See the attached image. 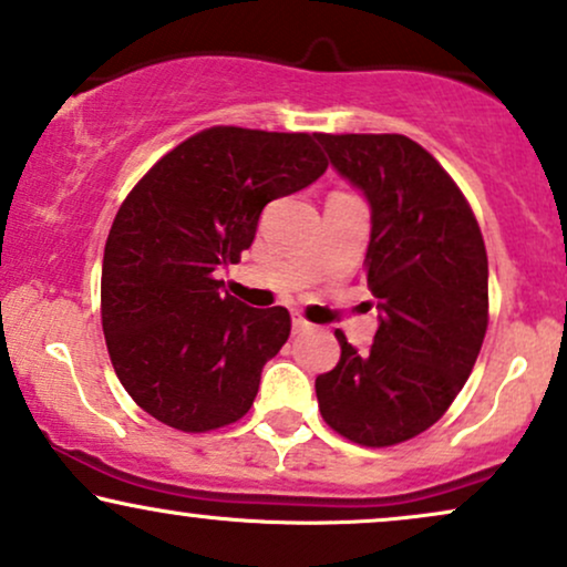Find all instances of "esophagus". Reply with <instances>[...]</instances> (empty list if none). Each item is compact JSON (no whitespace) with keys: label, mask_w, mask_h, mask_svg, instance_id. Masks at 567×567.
<instances>
[{"label":"esophagus","mask_w":567,"mask_h":567,"mask_svg":"<svg viewBox=\"0 0 567 567\" xmlns=\"http://www.w3.org/2000/svg\"><path fill=\"white\" fill-rule=\"evenodd\" d=\"M311 327H313V324L306 322L301 313H292V332H296V336H303V332H309Z\"/></svg>","instance_id":"esophagus-1"}]
</instances>
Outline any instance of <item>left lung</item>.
<instances>
[{"label":"left lung","instance_id":"1","mask_svg":"<svg viewBox=\"0 0 567 567\" xmlns=\"http://www.w3.org/2000/svg\"><path fill=\"white\" fill-rule=\"evenodd\" d=\"M372 208L364 271L380 327L370 351L340 330L317 378L319 412L359 446L425 433L467 383L488 327V256L473 208L439 161L404 134H319Z\"/></svg>","mask_w":567,"mask_h":567}]
</instances>
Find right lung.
Masks as SVG:
<instances>
[{
  "instance_id": "1",
  "label": "right lung",
  "mask_w": 567,
  "mask_h": 567,
  "mask_svg": "<svg viewBox=\"0 0 567 567\" xmlns=\"http://www.w3.org/2000/svg\"><path fill=\"white\" fill-rule=\"evenodd\" d=\"M317 136L203 128L121 203L102 258V332L121 385L163 425L208 433L254 406L290 313L237 301L216 269L240 261L266 203L327 172Z\"/></svg>"
}]
</instances>
